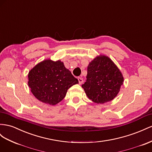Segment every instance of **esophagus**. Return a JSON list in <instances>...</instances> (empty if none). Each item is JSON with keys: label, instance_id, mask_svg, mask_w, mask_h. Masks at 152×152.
I'll list each match as a JSON object with an SVG mask.
<instances>
[{"label": "esophagus", "instance_id": "obj_1", "mask_svg": "<svg viewBox=\"0 0 152 152\" xmlns=\"http://www.w3.org/2000/svg\"><path fill=\"white\" fill-rule=\"evenodd\" d=\"M78 80H79V83L80 84H81L82 83H83V78H81V77L78 78Z\"/></svg>", "mask_w": 152, "mask_h": 152}]
</instances>
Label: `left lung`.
<instances>
[{"label": "left lung", "mask_w": 152, "mask_h": 152, "mask_svg": "<svg viewBox=\"0 0 152 152\" xmlns=\"http://www.w3.org/2000/svg\"><path fill=\"white\" fill-rule=\"evenodd\" d=\"M124 77L108 57H97L88 66L86 82L82 85L90 100L104 104L114 99L120 91Z\"/></svg>", "instance_id": "1"}]
</instances>
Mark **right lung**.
<instances>
[{
    "label": "right lung",
    "mask_w": 152,
    "mask_h": 152,
    "mask_svg": "<svg viewBox=\"0 0 152 152\" xmlns=\"http://www.w3.org/2000/svg\"><path fill=\"white\" fill-rule=\"evenodd\" d=\"M28 85L34 96L43 103L54 105L66 96L68 89L79 83L60 61L50 59L38 64L28 73Z\"/></svg>",
    "instance_id": "add662e5"
}]
</instances>
